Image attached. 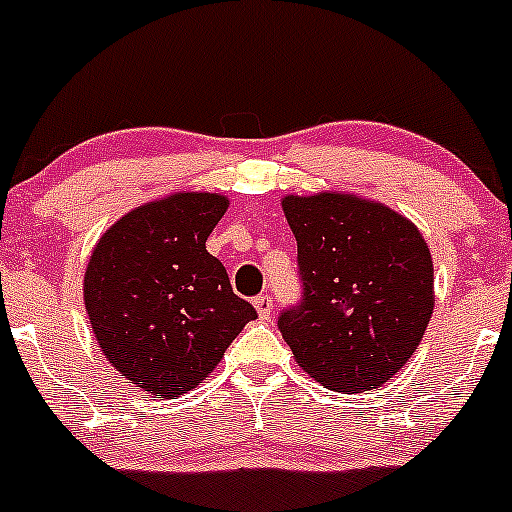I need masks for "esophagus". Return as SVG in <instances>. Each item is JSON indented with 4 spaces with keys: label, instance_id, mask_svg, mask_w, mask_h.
<instances>
[{
    "label": "esophagus",
    "instance_id": "34e87169",
    "mask_svg": "<svg viewBox=\"0 0 512 512\" xmlns=\"http://www.w3.org/2000/svg\"><path fill=\"white\" fill-rule=\"evenodd\" d=\"M254 308L258 310V318L266 320L268 315L273 313V300H271V295H256V298H254Z\"/></svg>",
    "mask_w": 512,
    "mask_h": 512
}]
</instances>
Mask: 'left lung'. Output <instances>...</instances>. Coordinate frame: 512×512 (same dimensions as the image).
I'll use <instances>...</instances> for the list:
<instances>
[{
	"instance_id": "1",
	"label": "left lung",
	"mask_w": 512,
	"mask_h": 512,
	"mask_svg": "<svg viewBox=\"0 0 512 512\" xmlns=\"http://www.w3.org/2000/svg\"><path fill=\"white\" fill-rule=\"evenodd\" d=\"M303 298L278 318L295 362L335 392L407 365L434 313V261L409 219L355 194L283 199Z\"/></svg>"
}]
</instances>
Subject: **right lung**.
Segmentation results:
<instances>
[{
  "label": "right lung",
  "mask_w": 512,
  "mask_h": 512,
  "mask_svg": "<svg viewBox=\"0 0 512 512\" xmlns=\"http://www.w3.org/2000/svg\"><path fill=\"white\" fill-rule=\"evenodd\" d=\"M226 207L224 194H170L115 221L93 249L83 278L93 335L110 365L147 394H187L256 318L207 251Z\"/></svg>",
  "instance_id": "obj_1"
}]
</instances>
